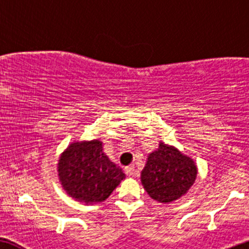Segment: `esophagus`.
<instances>
[{"mask_svg": "<svg viewBox=\"0 0 249 249\" xmlns=\"http://www.w3.org/2000/svg\"><path fill=\"white\" fill-rule=\"evenodd\" d=\"M125 173L127 174L129 177H133L135 174V169H134V165H128V166H125Z\"/></svg>", "mask_w": 249, "mask_h": 249, "instance_id": "obj_1", "label": "esophagus"}]
</instances>
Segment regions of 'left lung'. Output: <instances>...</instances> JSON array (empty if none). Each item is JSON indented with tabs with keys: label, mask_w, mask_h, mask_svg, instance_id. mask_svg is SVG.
I'll use <instances>...</instances> for the list:
<instances>
[{
	"label": "left lung",
	"mask_w": 249,
	"mask_h": 249,
	"mask_svg": "<svg viewBox=\"0 0 249 249\" xmlns=\"http://www.w3.org/2000/svg\"><path fill=\"white\" fill-rule=\"evenodd\" d=\"M196 174L198 168L190 157L160 141L157 150L147 155L141 183L155 201L171 203L187 194Z\"/></svg>",
	"instance_id": "left-lung-1"
}]
</instances>
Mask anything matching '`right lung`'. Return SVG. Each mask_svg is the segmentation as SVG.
Here are the masks:
<instances>
[{"label":"right lung","mask_w":249,"mask_h":249,"mask_svg":"<svg viewBox=\"0 0 249 249\" xmlns=\"http://www.w3.org/2000/svg\"><path fill=\"white\" fill-rule=\"evenodd\" d=\"M57 172L67 195L86 205L103 202L126 177L104 153L99 139L70 143L59 157Z\"/></svg>","instance_id":"add662e5"}]
</instances>
